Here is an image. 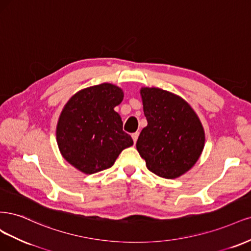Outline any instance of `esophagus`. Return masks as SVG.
<instances>
[{"label":"esophagus","mask_w":251,"mask_h":251,"mask_svg":"<svg viewBox=\"0 0 251 251\" xmlns=\"http://www.w3.org/2000/svg\"><path fill=\"white\" fill-rule=\"evenodd\" d=\"M131 137H132V140H133V143L135 144V143H136V141H137V137H139V132H134V133H132V134H131Z\"/></svg>","instance_id":"esophagus-1"}]
</instances>
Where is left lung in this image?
<instances>
[{
    "mask_svg": "<svg viewBox=\"0 0 251 251\" xmlns=\"http://www.w3.org/2000/svg\"><path fill=\"white\" fill-rule=\"evenodd\" d=\"M141 96L148 125L136 149L149 171L163 178H177L200 157L205 142L203 127L181 97L157 87H143Z\"/></svg>",
    "mask_w": 251,
    "mask_h": 251,
    "instance_id": "left-lung-1",
    "label": "left lung"
}]
</instances>
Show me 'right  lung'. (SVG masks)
I'll use <instances>...</instances> for the list:
<instances>
[{
    "label": "right lung",
    "mask_w": 251,
    "mask_h": 251,
    "mask_svg": "<svg viewBox=\"0 0 251 251\" xmlns=\"http://www.w3.org/2000/svg\"><path fill=\"white\" fill-rule=\"evenodd\" d=\"M123 97L119 86L102 83L79 91L64 105L56 140L62 157L82 173L110 168L120 153L133 145L114 109Z\"/></svg>",
    "instance_id": "obj_1"
}]
</instances>
